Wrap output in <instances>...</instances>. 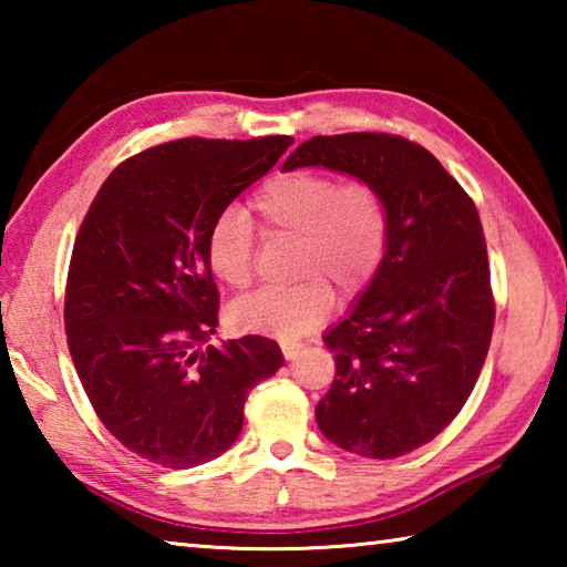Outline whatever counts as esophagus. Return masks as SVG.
I'll return each mask as SVG.
<instances>
[{"label": "esophagus", "instance_id": "34e87169", "mask_svg": "<svg viewBox=\"0 0 567 567\" xmlns=\"http://www.w3.org/2000/svg\"><path fill=\"white\" fill-rule=\"evenodd\" d=\"M300 352H302V344L300 342H285L282 344V354H285L287 362L297 360V354H300Z\"/></svg>", "mask_w": 567, "mask_h": 567}]
</instances>
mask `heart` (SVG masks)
<instances>
[{
	"mask_svg": "<svg viewBox=\"0 0 567 567\" xmlns=\"http://www.w3.org/2000/svg\"><path fill=\"white\" fill-rule=\"evenodd\" d=\"M255 225L265 237H295L292 275L300 282L239 300L229 318L243 332L297 340L318 330L334 290L360 295L378 275L390 245L385 195L368 179L340 182L328 172H282L255 192ZM207 265L219 282L247 290L255 280V233L247 217L225 213L209 229Z\"/></svg>",
	"mask_w": 567,
	"mask_h": 567,
	"instance_id": "heart-1",
	"label": "heart"
}]
</instances>
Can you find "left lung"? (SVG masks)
Wrapping results in <instances>:
<instances>
[{
	"mask_svg": "<svg viewBox=\"0 0 567 567\" xmlns=\"http://www.w3.org/2000/svg\"><path fill=\"white\" fill-rule=\"evenodd\" d=\"M328 167L375 185L390 245L348 318L324 334L334 382L315 417L348 453L390 460L453 422L491 348L495 300L483 225L455 177L400 134L302 142L285 169Z\"/></svg>",
	"mask_w": 567,
	"mask_h": 567,
	"instance_id": "obj_1",
	"label": "left lung"
}]
</instances>
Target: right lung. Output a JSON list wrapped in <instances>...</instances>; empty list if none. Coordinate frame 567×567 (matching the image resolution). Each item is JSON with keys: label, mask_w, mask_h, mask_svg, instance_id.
<instances>
[{"label": "right lung", "mask_w": 567, "mask_h": 567, "mask_svg": "<svg viewBox=\"0 0 567 567\" xmlns=\"http://www.w3.org/2000/svg\"><path fill=\"white\" fill-rule=\"evenodd\" d=\"M292 137L175 140L124 159L74 239L64 330L102 425L150 463L185 470L235 445L245 400L282 368L275 340L203 350L219 295L207 237Z\"/></svg>", "instance_id": "add662e5"}]
</instances>
